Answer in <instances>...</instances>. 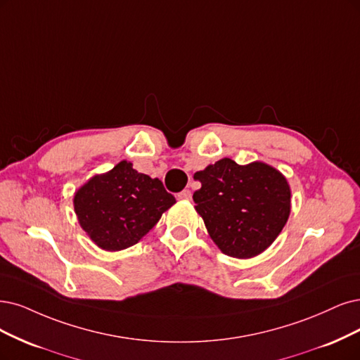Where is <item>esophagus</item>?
<instances>
[{"label": "esophagus", "mask_w": 360, "mask_h": 360, "mask_svg": "<svg viewBox=\"0 0 360 360\" xmlns=\"http://www.w3.org/2000/svg\"><path fill=\"white\" fill-rule=\"evenodd\" d=\"M178 198H179V200H190V198H191V191H190V190L181 191V193L178 194Z\"/></svg>", "instance_id": "esophagus-1"}]
</instances>
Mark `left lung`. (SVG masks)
<instances>
[{
    "mask_svg": "<svg viewBox=\"0 0 360 360\" xmlns=\"http://www.w3.org/2000/svg\"><path fill=\"white\" fill-rule=\"evenodd\" d=\"M194 179L202 182L193 194L195 210L222 254L257 257L283 230L290 214V188L274 167L261 162L240 166L222 158L195 172Z\"/></svg>",
    "mask_w": 360,
    "mask_h": 360,
    "instance_id": "left-lung-1",
    "label": "left lung"
}]
</instances>
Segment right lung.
<instances>
[{"label":"right lung","mask_w":360,"mask_h":360,"mask_svg":"<svg viewBox=\"0 0 360 360\" xmlns=\"http://www.w3.org/2000/svg\"><path fill=\"white\" fill-rule=\"evenodd\" d=\"M175 202L162 181L123 160L77 190L74 210L95 245L115 252L136 245Z\"/></svg>","instance_id":"1"}]
</instances>
